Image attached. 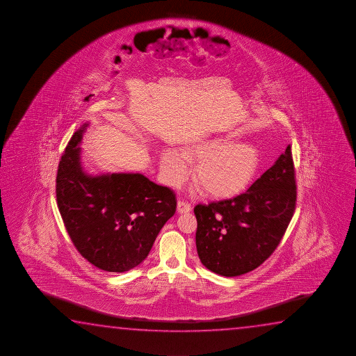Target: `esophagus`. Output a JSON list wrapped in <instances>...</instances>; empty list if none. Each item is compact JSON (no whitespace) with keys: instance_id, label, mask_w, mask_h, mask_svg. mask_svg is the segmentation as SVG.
I'll use <instances>...</instances> for the list:
<instances>
[{"instance_id":"obj_1","label":"esophagus","mask_w":356,"mask_h":356,"mask_svg":"<svg viewBox=\"0 0 356 356\" xmlns=\"http://www.w3.org/2000/svg\"><path fill=\"white\" fill-rule=\"evenodd\" d=\"M191 211V204L188 202L180 201L177 202V211L179 213H187V211Z\"/></svg>"}]
</instances>
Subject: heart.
Listing matches in <instances>:
<instances>
[{
    "instance_id": "1",
    "label": "heart",
    "mask_w": 356,
    "mask_h": 356,
    "mask_svg": "<svg viewBox=\"0 0 356 356\" xmlns=\"http://www.w3.org/2000/svg\"><path fill=\"white\" fill-rule=\"evenodd\" d=\"M232 134H219L192 145L188 154L197 160L193 179L207 196L225 198L241 191L252 180L259 165L253 143H236ZM165 176L176 185L188 175V156L171 150L164 159Z\"/></svg>"
}]
</instances>
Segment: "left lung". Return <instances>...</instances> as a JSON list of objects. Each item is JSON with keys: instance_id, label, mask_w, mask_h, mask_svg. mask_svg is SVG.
Wrapping results in <instances>:
<instances>
[{"instance_id": "left-lung-1", "label": "left lung", "mask_w": 356, "mask_h": 356, "mask_svg": "<svg viewBox=\"0 0 356 356\" xmlns=\"http://www.w3.org/2000/svg\"><path fill=\"white\" fill-rule=\"evenodd\" d=\"M296 207L291 147L238 196L197 204L196 246L202 264L222 277L261 266L283 238Z\"/></svg>"}]
</instances>
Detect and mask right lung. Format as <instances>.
Instances as JSON below:
<instances>
[{
  "instance_id": "add662e5",
  "label": "right lung",
  "mask_w": 356,
  "mask_h": 356,
  "mask_svg": "<svg viewBox=\"0 0 356 356\" xmlns=\"http://www.w3.org/2000/svg\"><path fill=\"white\" fill-rule=\"evenodd\" d=\"M88 124L74 132L62 154L57 206L78 252L97 268L122 273L147 258L175 214L176 196L138 172L88 175L79 147Z\"/></svg>"
}]
</instances>
